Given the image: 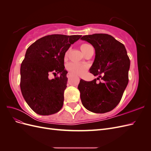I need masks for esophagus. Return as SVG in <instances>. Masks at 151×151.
Here are the masks:
<instances>
[{"label": "esophagus", "instance_id": "esophagus-1", "mask_svg": "<svg viewBox=\"0 0 151 151\" xmlns=\"http://www.w3.org/2000/svg\"><path fill=\"white\" fill-rule=\"evenodd\" d=\"M67 77H68V78H70V77H72V74H70V73H68L67 75Z\"/></svg>", "mask_w": 151, "mask_h": 151}]
</instances>
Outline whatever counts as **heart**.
I'll return each mask as SVG.
<instances>
[{"instance_id": "1", "label": "heart", "mask_w": 151, "mask_h": 151, "mask_svg": "<svg viewBox=\"0 0 151 151\" xmlns=\"http://www.w3.org/2000/svg\"><path fill=\"white\" fill-rule=\"evenodd\" d=\"M81 51L83 53L86 55L92 47L90 45L87 43H83L80 46ZM68 55V52H66L65 53V58H67ZM67 69L68 71H69L70 73L72 75L74 76H83L84 75L86 71L88 69V65L86 64H83V63H75V62H70L68 63L66 66Z\"/></svg>"}]
</instances>
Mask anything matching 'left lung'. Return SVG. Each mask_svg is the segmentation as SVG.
Returning a JSON list of instances; mask_svg holds the SVG:
<instances>
[{
    "instance_id": "obj_1",
    "label": "left lung",
    "mask_w": 151,
    "mask_h": 151,
    "mask_svg": "<svg viewBox=\"0 0 151 151\" xmlns=\"http://www.w3.org/2000/svg\"><path fill=\"white\" fill-rule=\"evenodd\" d=\"M81 40L95 49V59L89 70L98 76L91 81H80L82 104L93 113L110 111L120 103L129 83L130 62L125 47L108 34L85 35Z\"/></svg>"
}]
</instances>
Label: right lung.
Here are the masks:
<instances>
[{
    "mask_svg": "<svg viewBox=\"0 0 151 151\" xmlns=\"http://www.w3.org/2000/svg\"><path fill=\"white\" fill-rule=\"evenodd\" d=\"M81 35H52L36 40L28 47L21 65L20 87L29 106L38 115H50L61 109L67 88L64 55ZM52 73L55 78L49 80ZM60 73V76H57Z\"/></svg>",
    "mask_w": 151,
    "mask_h": 151,
    "instance_id": "add662e5",
    "label": "right lung"
}]
</instances>
